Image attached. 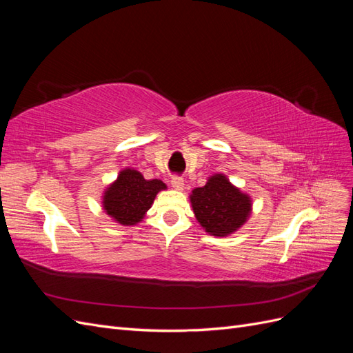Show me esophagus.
Listing matches in <instances>:
<instances>
[{"label": "esophagus", "mask_w": 353, "mask_h": 353, "mask_svg": "<svg viewBox=\"0 0 353 353\" xmlns=\"http://www.w3.org/2000/svg\"><path fill=\"white\" fill-rule=\"evenodd\" d=\"M170 184H172V187L175 190H183L184 188V178L175 175V176L170 178Z\"/></svg>", "instance_id": "34e87169"}]
</instances>
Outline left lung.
I'll return each instance as SVG.
<instances>
[{
  "label": "left lung",
  "mask_w": 353,
  "mask_h": 353,
  "mask_svg": "<svg viewBox=\"0 0 353 353\" xmlns=\"http://www.w3.org/2000/svg\"><path fill=\"white\" fill-rule=\"evenodd\" d=\"M190 200L200 225L216 237L237 231L252 210L250 197L221 174L210 176L205 187L194 188Z\"/></svg>",
  "instance_id": "obj_1"
}]
</instances>
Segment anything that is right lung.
I'll use <instances>...</instances> for the list:
<instances>
[{
  "instance_id": "1",
  "label": "right lung",
  "mask_w": 353,
  "mask_h": 353,
  "mask_svg": "<svg viewBox=\"0 0 353 353\" xmlns=\"http://www.w3.org/2000/svg\"><path fill=\"white\" fill-rule=\"evenodd\" d=\"M165 188L166 185L160 179L148 181L138 170L125 169L105 190L103 208L122 225H135L152 208L156 194Z\"/></svg>"
}]
</instances>
